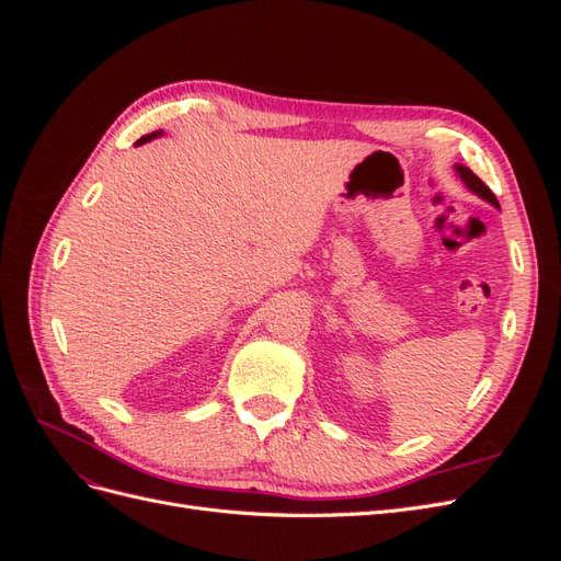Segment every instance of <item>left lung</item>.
<instances>
[{
	"label": "left lung",
	"mask_w": 561,
	"mask_h": 561,
	"mask_svg": "<svg viewBox=\"0 0 561 561\" xmlns=\"http://www.w3.org/2000/svg\"><path fill=\"white\" fill-rule=\"evenodd\" d=\"M454 168H456V175L463 180V184L468 186V190H470L472 194H478L480 198H484L486 203H491V206H496V208H499V201H496L494 192H491L489 186H486L478 175H474L468 165H458V163H456Z\"/></svg>",
	"instance_id": "8db88e82"
}]
</instances>
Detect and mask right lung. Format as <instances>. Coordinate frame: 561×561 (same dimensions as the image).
Here are the masks:
<instances>
[{"instance_id":"right-lung-1","label":"right lung","mask_w":561,"mask_h":561,"mask_svg":"<svg viewBox=\"0 0 561 561\" xmlns=\"http://www.w3.org/2000/svg\"><path fill=\"white\" fill-rule=\"evenodd\" d=\"M163 130H154V133H149V135H142V138L138 140V145H142V142H149V140H154V138H159Z\"/></svg>"}]
</instances>
